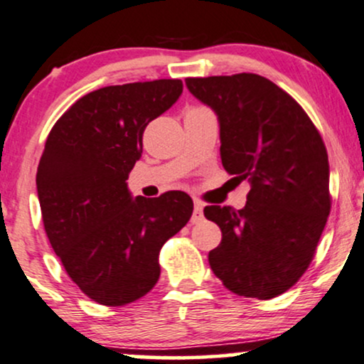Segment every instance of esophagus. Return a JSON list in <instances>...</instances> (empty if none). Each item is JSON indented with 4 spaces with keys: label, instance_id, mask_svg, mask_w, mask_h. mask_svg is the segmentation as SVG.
<instances>
[{
    "label": "esophagus",
    "instance_id": "obj_1",
    "mask_svg": "<svg viewBox=\"0 0 364 364\" xmlns=\"http://www.w3.org/2000/svg\"><path fill=\"white\" fill-rule=\"evenodd\" d=\"M204 219V210H203V204L200 203H197L196 200V204H194V213H192V218H191V221L194 223V224H197V223H200Z\"/></svg>",
    "mask_w": 364,
    "mask_h": 364
}]
</instances>
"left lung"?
Here are the masks:
<instances>
[{
    "label": "left lung",
    "mask_w": 364,
    "mask_h": 364,
    "mask_svg": "<svg viewBox=\"0 0 364 364\" xmlns=\"http://www.w3.org/2000/svg\"><path fill=\"white\" fill-rule=\"evenodd\" d=\"M186 86L218 114L223 167L251 186L243 209H204L223 232L210 268L236 295L277 297L306 273L331 213L324 141L302 106L262 75L189 77Z\"/></svg>",
    "instance_id": "1"
}]
</instances>
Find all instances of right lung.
Masks as SVG:
<instances>
[{"label": "right lung", "instance_id": "obj_1", "mask_svg": "<svg viewBox=\"0 0 364 364\" xmlns=\"http://www.w3.org/2000/svg\"><path fill=\"white\" fill-rule=\"evenodd\" d=\"M181 79L107 86L82 96L48 133L37 170L43 228L67 275L89 299L118 307L154 289L159 253L186 226L192 199L128 191L146 124L182 94Z\"/></svg>", "mask_w": 364, "mask_h": 364}]
</instances>
